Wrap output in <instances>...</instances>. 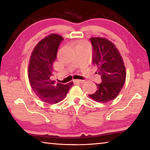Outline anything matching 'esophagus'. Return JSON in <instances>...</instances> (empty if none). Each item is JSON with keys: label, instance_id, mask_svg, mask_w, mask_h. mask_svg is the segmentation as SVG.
<instances>
[{"label": "esophagus", "instance_id": "34e87169", "mask_svg": "<svg viewBox=\"0 0 150 150\" xmlns=\"http://www.w3.org/2000/svg\"><path fill=\"white\" fill-rule=\"evenodd\" d=\"M73 81H74L75 83H83L85 82L84 80H77V79L74 80Z\"/></svg>", "mask_w": 150, "mask_h": 150}]
</instances>
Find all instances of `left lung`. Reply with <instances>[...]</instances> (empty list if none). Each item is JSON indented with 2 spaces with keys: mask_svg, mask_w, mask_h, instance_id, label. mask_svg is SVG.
I'll list each match as a JSON object with an SVG mask.
<instances>
[{
  "mask_svg": "<svg viewBox=\"0 0 150 150\" xmlns=\"http://www.w3.org/2000/svg\"><path fill=\"white\" fill-rule=\"evenodd\" d=\"M93 47V63L97 67L102 82L89 97L98 103L115 99L126 81V68L121 55L112 43L104 38H90Z\"/></svg>",
  "mask_w": 150,
  "mask_h": 150,
  "instance_id": "left-lung-1",
  "label": "left lung"
}]
</instances>
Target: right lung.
<instances>
[{
  "label": "right lung",
  "instance_id": "obj_1",
  "mask_svg": "<svg viewBox=\"0 0 150 150\" xmlns=\"http://www.w3.org/2000/svg\"><path fill=\"white\" fill-rule=\"evenodd\" d=\"M63 38L52 34L42 40L34 47L30 57L28 79L30 86L40 100L49 104L63 100L73 86V82L63 85L55 83L53 75V63L57 58V50Z\"/></svg>",
  "mask_w": 150,
  "mask_h": 150
}]
</instances>
